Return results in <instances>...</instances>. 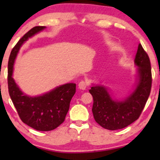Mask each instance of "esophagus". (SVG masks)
I'll list each match as a JSON object with an SVG mask.
<instances>
[{
  "label": "esophagus",
  "instance_id": "34e87169",
  "mask_svg": "<svg viewBox=\"0 0 160 160\" xmlns=\"http://www.w3.org/2000/svg\"><path fill=\"white\" fill-rule=\"evenodd\" d=\"M78 87L80 89L84 90V89H86V87H87V83H86V82L84 81V80H81V81L79 82Z\"/></svg>",
  "mask_w": 160,
  "mask_h": 160
}]
</instances>
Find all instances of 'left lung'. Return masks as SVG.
Segmentation results:
<instances>
[{"mask_svg":"<svg viewBox=\"0 0 160 160\" xmlns=\"http://www.w3.org/2000/svg\"><path fill=\"white\" fill-rule=\"evenodd\" d=\"M138 66L136 88L123 101L111 98L103 86H93L89 89L92 95V113L97 123L108 130H117L129 126L140 117L151 90L152 74L149 56L138 45L135 58Z\"/></svg>","mask_w":160,"mask_h":160,"instance_id":"obj_1","label":"left lung"}]
</instances>
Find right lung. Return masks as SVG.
<instances>
[{
    "label": "right lung",
    "mask_w": 160,
    "mask_h": 160,
    "mask_svg": "<svg viewBox=\"0 0 160 160\" xmlns=\"http://www.w3.org/2000/svg\"><path fill=\"white\" fill-rule=\"evenodd\" d=\"M45 28H32L12 48L8 62L7 82L9 94L21 120L38 131L47 132L56 128L65 121L70 102L76 92V84L67 83L40 96L31 97L20 90L12 78L14 61L21 46Z\"/></svg>",
    "instance_id": "add662e5"
}]
</instances>
